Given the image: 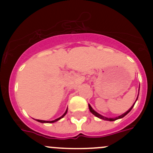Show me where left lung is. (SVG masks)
<instances>
[{
  "label": "left lung",
  "mask_w": 153,
  "mask_h": 153,
  "mask_svg": "<svg viewBox=\"0 0 153 153\" xmlns=\"http://www.w3.org/2000/svg\"><path fill=\"white\" fill-rule=\"evenodd\" d=\"M137 99H138V98H137ZM134 105H135V104H134L132 106V107H131L130 109H129V110H128V111H126V112H125V113L122 114V115H120V116L117 117V118H106V117H104V116H102V115H100V114H98V112H95V111H94V110H93V109H92V108L91 107V106L89 105V111H90V112H92V113L94 115H95V116H96V117H98V118H101V119H103V120H105V121H115V120H117V119H119V118H124V117L125 116V115H127V114L129 113V112H130V111H131V109H132V107H133Z\"/></svg>",
  "instance_id": "1"
}]
</instances>
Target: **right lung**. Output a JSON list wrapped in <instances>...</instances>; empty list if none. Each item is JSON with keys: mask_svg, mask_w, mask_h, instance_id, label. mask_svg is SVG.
<instances>
[{"mask_svg": "<svg viewBox=\"0 0 153 153\" xmlns=\"http://www.w3.org/2000/svg\"><path fill=\"white\" fill-rule=\"evenodd\" d=\"M67 110H66L65 113H64V115H62V116L60 117V118H57V119L54 120V121H43V120H37V121H39V122H41V123H54V122H56L57 121H58V120H59V119H61V118H62L63 117H64V115H65L66 114H67Z\"/></svg>", "mask_w": 153, "mask_h": 153, "instance_id": "obj_1", "label": "right lung"}]
</instances>
